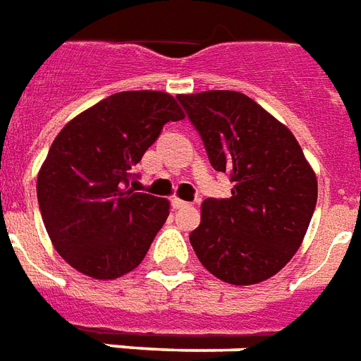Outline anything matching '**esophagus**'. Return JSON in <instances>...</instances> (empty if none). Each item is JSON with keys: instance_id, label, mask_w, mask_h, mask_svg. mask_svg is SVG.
<instances>
[{"instance_id": "1", "label": "esophagus", "mask_w": 361, "mask_h": 361, "mask_svg": "<svg viewBox=\"0 0 361 361\" xmlns=\"http://www.w3.org/2000/svg\"><path fill=\"white\" fill-rule=\"evenodd\" d=\"M172 207L176 208V210H178V208H185V207H189V202L181 201V199H178V197H173V199H172Z\"/></svg>"}]
</instances>
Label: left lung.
<instances>
[{"label":"left lung","mask_w":361,"mask_h":361,"mask_svg":"<svg viewBox=\"0 0 361 361\" xmlns=\"http://www.w3.org/2000/svg\"><path fill=\"white\" fill-rule=\"evenodd\" d=\"M229 199H207L189 241L204 268L231 285H255L289 262L316 210V173L295 135L245 93L178 95Z\"/></svg>","instance_id":"1"}]
</instances>
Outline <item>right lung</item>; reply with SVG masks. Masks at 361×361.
Segmentation results:
<instances>
[{
    "mask_svg": "<svg viewBox=\"0 0 361 361\" xmlns=\"http://www.w3.org/2000/svg\"><path fill=\"white\" fill-rule=\"evenodd\" d=\"M181 118L168 93L120 92L59 132L36 189L53 247L72 268L116 279L140 266L170 207L130 189L133 166L164 124Z\"/></svg>",
    "mask_w": 361,
    "mask_h": 361,
    "instance_id": "right-lung-1",
    "label": "right lung"
}]
</instances>
